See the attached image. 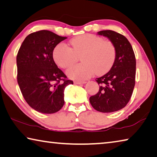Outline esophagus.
I'll list each match as a JSON object with an SVG mask.
<instances>
[{
	"label": "esophagus",
	"instance_id": "esophagus-1",
	"mask_svg": "<svg viewBox=\"0 0 157 157\" xmlns=\"http://www.w3.org/2000/svg\"><path fill=\"white\" fill-rule=\"evenodd\" d=\"M86 82L85 81H75L74 84H85Z\"/></svg>",
	"mask_w": 157,
	"mask_h": 157
}]
</instances>
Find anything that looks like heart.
<instances>
[{
	"label": "heart",
	"instance_id": "heart-1",
	"mask_svg": "<svg viewBox=\"0 0 157 157\" xmlns=\"http://www.w3.org/2000/svg\"><path fill=\"white\" fill-rule=\"evenodd\" d=\"M82 63L70 68V78L85 80L96 73L98 75L110 71L116 58V49L110 40L94 34L79 35L69 41V47L59 44L53 51L55 63L61 68H68L78 61Z\"/></svg>",
	"mask_w": 157,
	"mask_h": 157
}]
</instances>
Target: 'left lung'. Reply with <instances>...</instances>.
Instances as JSON below:
<instances>
[{"label":"left lung","instance_id":"obj_1","mask_svg":"<svg viewBox=\"0 0 157 157\" xmlns=\"http://www.w3.org/2000/svg\"><path fill=\"white\" fill-rule=\"evenodd\" d=\"M107 37L116 49V58L108 73L96 81L100 84L96 95L89 98L92 107L101 113H113L124 108L135 86L136 56L131 43L123 35L111 30L98 32Z\"/></svg>","mask_w":157,"mask_h":157}]
</instances>
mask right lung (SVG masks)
Listing matches in <instances>:
<instances>
[{"label":"right lung","instance_id":"add662e5","mask_svg":"<svg viewBox=\"0 0 157 157\" xmlns=\"http://www.w3.org/2000/svg\"><path fill=\"white\" fill-rule=\"evenodd\" d=\"M66 38L42 30L29 34L19 49L17 82L26 103L39 113L60 110L64 105V89L73 84L53 59L54 49Z\"/></svg>","mask_w":157,"mask_h":157}]
</instances>
